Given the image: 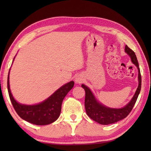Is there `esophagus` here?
Segmentation results:
<instances>
[{"instance_id":"esophagus-1","label":"esophagus","mask_w":151,"mask_h":151,"mask_svg":"<svg viewBox=\"0 0 151 151\" xmlns=\"http://www.w3.org/2000/svg\"><path fill=\"white\" fill-rule=\"evenodd\" d=\"M75 82L76 83H78V84H80V83H81L82 82V79H81V78H80L78 76V77H76L75 78Z\"/></svg>"}]
</instances>
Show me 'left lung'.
<instances>
[{
	"label": "left lung",
	"instance_id": "1",
	"mask_svg": "<svg viewBox=\"0 0 151 151\" xmlns=\"http://www.w3.org/2000/svg\"><path fill=\"white\" fill-rule=\"evenodd\" d=\"M125 52L130 56L132 62L138 69L139 85L132 100L127 106L121 109H114L106 107L99 103L95 99L91 90L87 86L82 84V87L86 91L85 108L86 114L93 120L101 124H110L123 119L128 116L134 106L137 99L138 97L142 87V76H141L139 64L135 52L127 45L125 46Z\"/></svg>",
	"mask_w": 151,
	"mask_h": 151
}]
</instances>
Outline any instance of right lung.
I'll return each mask as SVG.
<instances>
[{"label": "right lung", "mask_w": 151, "mask_h": 151, "mask_svg": "<svg viewBox=\"0 0 151 151\" xmlns=\"http://www.w3.org/2000/svg\"><path fill=\"white\" fill-rule=\"evenodd\" d=\"M7 84L9 99L19 116L34 124L47 125L53 123L59 117L63 99L73 88L75 83L70 81L58 89L47 100L40 104L32 106L19 104L13 97L9 89V75Z\"/></svg>", "instance_id": "add662e5"}]
</instances>
